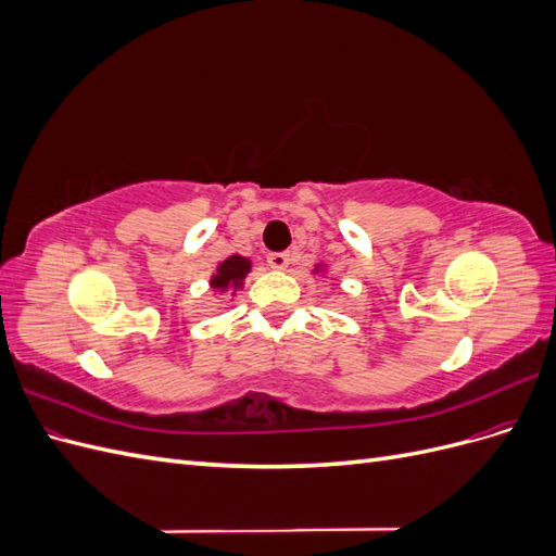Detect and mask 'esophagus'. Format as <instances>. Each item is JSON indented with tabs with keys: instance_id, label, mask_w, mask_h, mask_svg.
Here are the masks:
<instances>
[{
	"instance_id": "obj_1",
	"label": "esophagus",
	"mask_w": 556,
	"mask_h": 556,
	"mask_svg": "<svg viewBox=\"0 0 556 556\" xmlns=\"http://www.w3.org/2000/svg\"><path fill=\"white\" fill-rule=\"evenodd\" d=\"M266 262H268V266L276 268V271H288L290 255L288 252H271V255L266 257Z\"/></svg>"
}]
</instances>
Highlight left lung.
I'll return each instance as SVG.
<instances>
[{
    "mask_svg": "<svg viewBox=\"0 0 556 556\" xmlns=\"http://www.w3.org/2000/svg\"><path fill=\"white\" fill-rule=\"evenodd\" d=\"M325 274H327V264L325 262H319V264L313 266V276H325Z\"/></svg>",
    "mask_w": 556,
    "mask_h": 556,
    "instance_id": "8db88e82",
    "label": "left lung"
}]
</instances>
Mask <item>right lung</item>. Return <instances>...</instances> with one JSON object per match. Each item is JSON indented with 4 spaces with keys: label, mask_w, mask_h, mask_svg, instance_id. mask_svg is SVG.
<instances>
[{
    "label": "right lung",
    "mask_w": 556,
    "mask_h": 556,
    "mask_svg": "<svg viewBox=\"0 0 556 556\" xmlns=\"http://www.w3.org/2000/svg\"><path fill=\"white\" fill-rule=\"evenodd\" d=\"M250 268H252L250 257L229 255L227 260L217 264L215 274L211 276V280H208L211 290L217 292V294H227V292L237 294L239 290H243V280L248 278Z\"/></svg>",
    "instance_id": "right-lung-1"
}]
</instances>
